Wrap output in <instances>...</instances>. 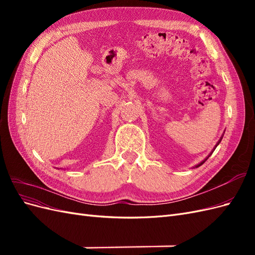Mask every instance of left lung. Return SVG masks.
Instances as JSON below:
<instances>
[{"label":"left lung","instance_id":"1","mask_svg":"<svg viewBox=\"0 0 255 255\" xmlns=\"http://www.w3.org/2000/svg\"><path fill=\"white\" fill-rule=\"evenodd\" d=\"M221 139H222V137H221V138H220V140H219V141H218V142H217V144H216V146H217V145H218V144H219V142H220V141H221ZM211 154H212V153H211ZM208 156H210V155H208ZM207 158H208V157H206V158H205V159H204V160H203V161H201V163H200V164H198V165H197V166H196V168H198V167H200V166H201V165H203V164H204V163H205V160H206V159H207Z\"/></svg>","mask_w":255,"mask_h":255}]
</instances>
